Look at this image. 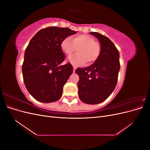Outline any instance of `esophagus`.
Segmentation results:
<instances>
[{
	"label": "esophagus",
	"instance_id": "obj_1",
	"mask_svg": "<svg viewBox=\"0 0 150 150\" xmlns=\"http://www.w3.org/2000/svg\"><path fill=\"white\" fill-rule=\"evenodd\" d=\"M76 69V66H73V72H75V71Z\"/></svg>",
	"mask_w": 150,
	"mask_h": 150
}]
</instances>
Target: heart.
<instances>
[{
  "label": "heart",
  "instance_id": "obj_1",
  "mask_svg": "<svg viewBox=\"0 0 150 150\" xmlns=\"http://www.w3.org/2000/svg\"><path fill=\"white\" fill-rule=\"evenodd\" d=\"M63 52L69 55L78 49L77 53L67 57V61L73 66L84 65L86 62L91 64L98 58L101 52V46L94 41L92 36L81 34L74 36L72 39L67 37L63 39L61 44Z\"/></svg>",
  "mask_w": 150,
  "mask_h": 150
}]
</instances>
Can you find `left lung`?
Segmentation results:
<instances>
[{"instance_id": "left-lung-1", "label": "left lung", "mask_w": 150, "mask_h": 150, "mask_svg": "<svg viewBox=\"0 0 150 150\" xmlns=\"http://www.w3.org/2000/svg\"><path fill=\"white\" fill-rule=\"evenodd\" d=\"M101 45L100 54L92 65L78 68V94L83 103L96 104L103 102L114 91L120 69V53L111 40L98 33L91 32Z\"/></svg>"}]
</instances>
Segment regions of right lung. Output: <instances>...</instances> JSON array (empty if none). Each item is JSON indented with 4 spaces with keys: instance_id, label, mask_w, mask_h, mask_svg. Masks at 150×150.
I'll return each mask as SVG.
<instances>
[{
    "instance_id": "obj_1",
    "label": "right lung",
    "mask_w": 150,
    "mask_h": 150,
    "mask_svg": "<svg viewBox=\"0 0 150 150\" xmlns=\"http://www.w3.org/2000/svg\"><path fill=\"white\" fill-rule=\"evenodd\" d=\"M77 33L69 28L49 27L38 31L27 47L22 64L24 82L28 92L36 100L52 103L62 96L63 86L73 72L64 61L61 44Z\"/></svg>"
}]
</instances>
